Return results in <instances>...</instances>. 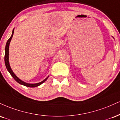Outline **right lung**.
I'll return each mask as SVG.
<instances>
[{
  "mask_svg": "<svg viewBox=\"0 0 120 120\" xmlns=\"http://www.w3.org/2000/svg\"><path fill=\"white\" fill-rule=\"evenodd\" d=\"M14 30H13L12 31V34H11V37L9 38V40H8L6 44V46H5V56H4V61H5V66H6L7 69L8 70V71H9V73L11 74V75L12 76V77L14 79V80H15L17 82H18V83H19L20 84L23 85L24 86H28V87H31V88H34V87H36L37 86H39L40 85H41V84H42L43 83H44L47 80V78H49V76H47V78L45 79H44L43 81H42L40 83H35V84H29V83H27L26 82H24L22 80H21V79H19L17 76L15 75V74L13 73V71H12L11 70V66H10L9 65V44H10V42H11V38H12L13 36V34H14Z\"/></svg>",
  "mask_w": 120,
  "mask_h": 120,
  "instance_id": "obj_1",
  "label": "right lung"
}]
</instances>
